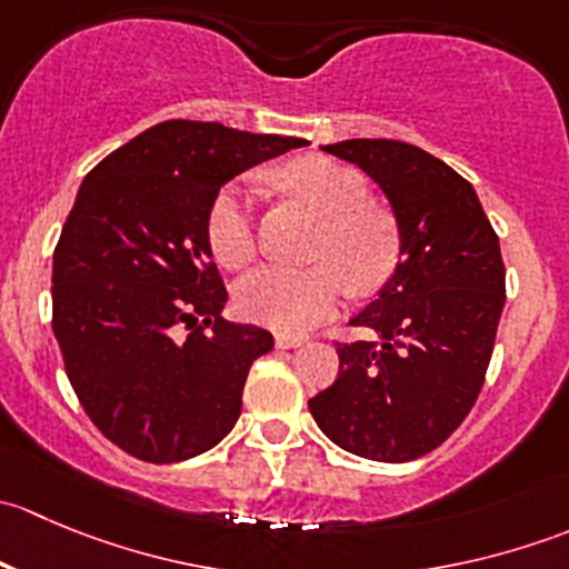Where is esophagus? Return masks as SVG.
Returning a JSON list of instances; mask_svg holds the SVG:
<instances>
[{
    "instance_id": "34e87169",
    "label": "esophagus",
    "mask_w": 569,
    "mask_h": 569,
    "mask_svg": "<svg viewBox=\"0 0 569 569\" xmlns=\"http://www.w3.org/2000/svg\"><path fill=\"white\" fill-rule=\"evenodd\" d=\"M306 343V336H297V332H274V347L278 349H295Z\"/></svg>"
}]
</instances>
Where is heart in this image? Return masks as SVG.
Listing matches in <instances>:
<instances>
[{"mask_svg": "<svg viewBox=\"0 0 569 569\" xmlns=\"http://www.w3.org/2000/svg\"><path fill=\"white\" fill-rule=\"evenodd\" d=\"M280 181L321 217L311 250L317 263L256 269L239 283L237 308L256 325L295 332L325 319L347 283L360 295L380 289L399 256V228L386 209L366 203L363 176L347 164L302 157L280 170ZM206 233L222 267L244 269L256 258L248 183L233 181L214 194Z\"/></svg>", "mask_w": 569, "mask_h": 569, "instance_id": "b5f03b06", "label": "heart"}]
</instances>
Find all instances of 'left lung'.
<instances>
[{"instance_id":"8db88e82","label":"left lung","mask_w":569,"mask_h":569,"mask_svg":"<svg viewBox=\"0 0 569 569\" xmlns=\"http://www.w3.org/2000/svg\"><path fill=\"white\" fill-rule=\"evenodd\" d=\"M321 151L363 170L393 211L399 263L349 319L371 338L338 343V380L308 401L349 455L410 462L438 449L485 386L507 286L498 237L465 178L399 140Z\"/></svg>"}]
</instances>
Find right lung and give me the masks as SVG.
<instances>
[{"mask_svg": "<svg viewBox=\"0 0 569 569\" xmlns=\"http://www.w3.org/2000/svg\"><path fill=\"white\" fill-rule=\"evenodd\" d=\"M302 146L164 120L84 176L54 250L51 330L84 412L126 455L181 462L237 423L252 360L274 341L220 317L209 206L233 176Z\"/></svg>", "mask_w": 569, "mask_h": 569, "instance_id": "add662e5", "label": "right lung"}]
</instances>
